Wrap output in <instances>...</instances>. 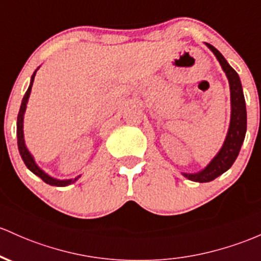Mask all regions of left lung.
<instances>
[{
    "instance_id": "1",
    "label": "left lung",
    "mask_w": 261,
    "mask_h": 261,
    "mask_svg": "<svg viewBox=\"0 0 261 261\" xmlns=\"http://www.w3.org/2000/svg\"><path fill=\"white\" fill-rule=\"evenodd\" d=\"M205 44L217 57L219 64L222 65V69L224 70L225 75L229 80L231 114L227 137H225L224 144H223L219 152L216 154V157L208 163L207 167L203 168L199 172L183 173V176L187 177L191 181L199 183L213 181V179H216L217 177L223 174L231 167V165H233L238 154H239L240 147H242L245 139V133H247V108H245V99L239 75L228 64V62L225 61V58L218 49H216L210 43H205Z\"/></svg>"
}]
</instances>
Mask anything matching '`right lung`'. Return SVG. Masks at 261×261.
<instances>
[{
	"instance_id": "1",
	"label": "right lung",
	"mask_w": 261,
	"mask_h": 261,
	"mask_svg": "<svg viewBox=\"0 0 261 261\" xmlns=\"http://www.w3.org/2000/svg\"><path fill=\"white\" fill-rule=\"evenodd\" d=\"M37 70H38V69H37ZM37 70L34 71L32 78H31V84H30V87H28L27 91H25L23 99H22L21 108H19L18 116H17V145H18L19 154H21V157H22V160H23L24 165L27 166V168L31 171V172H33L34 174H36V176L41 177V178L45 183H47V185L57 186V187H65V186H69V185H71V183L75 182L80 176L75 177V178H73V179H56V178H53V177L48 176V174L45 173L44 171H42L41 168L38 167V165H37L36 161H34L32 154L30 153V151L27 150V147H25V144H24L23 116H24L25 108H27L28 98H30L31 90H32V85H33V82H34V75H36Z\"/></svg>"
}]
</instances>
